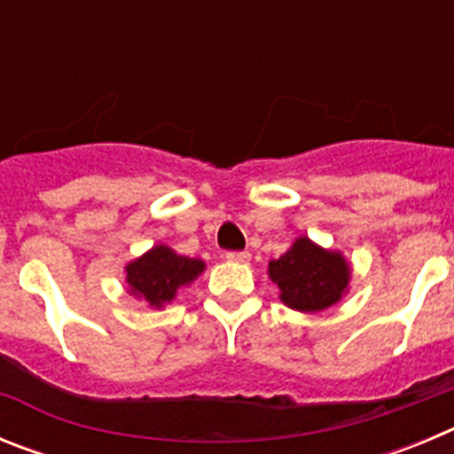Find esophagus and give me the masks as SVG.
<instances>
[{"instance_id": "esophagus-1", "label": "esophagus", "mask_w": 454, "mask_h": 454, "mask_svg": "<svg viewBox=\"0 0 454 454\" xmlns=\"http://www.w3.org/2000/svg\"><path fill=\"white\" fill-rule=\"evenodd\" d=\"M227 262H236V263H246L250 262V252L246 250H239V252H227Z\"/></svg>"}]
</instances>
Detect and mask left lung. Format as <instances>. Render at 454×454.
<instances>
[{
  "label": "left lung",
  "mask_w": 454,
  "mask_h": 454,
  "mask_svg": "<svg viewBox=\"0 0 454 454\" xmlns=\"http://www.w3.org/2000/svg\"><path fill=\"white\" fill-rule=\"evenodd\" d=\"M268 275L282 288V302L314 314L339 302L350 279V268L339 252H327L309 239H298L291 250L268 263Z\"/></svg>",
  "instance_id": "8db88e82"
}]
</instances>
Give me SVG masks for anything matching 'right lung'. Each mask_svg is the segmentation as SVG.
I'll return each instance as SVG.
<instances>
[{"instance_id":"right-lung-1","label":"right lung","mask_w":454,"mask_h":454,"mask_svg":"<svg viewBox=\"0 0 454 454\" xmlns=\"http://www.w3.org/2000/svg\"><path fill=\"white\" fill-rule=\"evenodd\" d=\"M202 270L200 259L179 256L170 247L156 246L127 266V282L138 298H145L152 307H163L175 298L179 286L191 284Z\"/></svg>"}]
</instances>
